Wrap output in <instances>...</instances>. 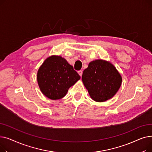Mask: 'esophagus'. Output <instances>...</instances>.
Listing matches in <instances>:
<instances>
[{
  "instance_id": "1",
  "label": "esophagus",
  "mask_w": 152,
  "mask_h": 152,
  "mask_svg": "<svg viewBox=\"0 0 152 152\" xmlns=\"http://www.w3.org/2000/svg\"><path fill=\"white\" fill-rule=\"evenodd\" d=\"M77 73H78V74L79 75V76H80L81 77L82 76V75H83V71H82L81 70H79V71H77Z\"/></svg>"
}]
</instances>
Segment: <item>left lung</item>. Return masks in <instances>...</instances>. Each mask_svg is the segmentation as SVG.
I'll use <instances>...</instances> for the list:
<instances>
[{"mask_svg": "<svg viewBox=\"0 0 152 152\" xmlns=\"http://www.w3.org/2000/svg\"><path fill=\"white\" fill-rule=\"evenodd\" d=\"M82 81L91 98L103 102L112 98L122 83V77L110 61L101 59L89 63L83 71Z\"/></svg>", "mask_w": 152, "mask_h": 152, "instance_id": "left-lung-1", "label": "left lung"}]
</instances>
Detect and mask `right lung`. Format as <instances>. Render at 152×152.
Masks as SVG:
<instances>
[{
  "label": "right lung",
  "instance_id": "1",
  "mask_svg": "<svg viewBox=\"0 0 152 152\" xmlns=\"http://www.w3.org/2000/svg\"><path fill=\"white\" fill-rule=\"evenodd\" d=\"M80 78L73 67L58 55H52L46 58L37 73L40 90L51 100H58L65 97L69 87Z\"/></svg>",
  "mask_w": 152,
  "mask_h": 152
}]
</instances>
